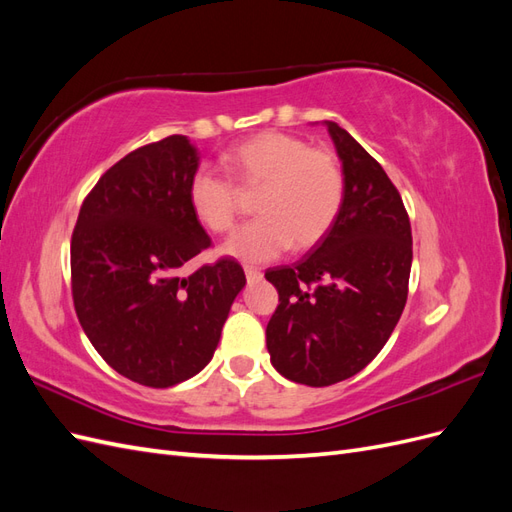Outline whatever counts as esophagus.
Masks as SVG:
<instances>
[{"label":"esophagus","mask_w":512,"mask_h":512,"mask_svg":"<svg viewBox=\"0 0 512 512\" xmlns=\"http://www.w3.org/2000/svg\"><path fill=\"white\" fill-rule=\"evenodd\" d=\"M245 277H247V282H260L262 280V273H260V269H256V267H245Z\"/></svg>","instance_id":"1"}]
</instances>
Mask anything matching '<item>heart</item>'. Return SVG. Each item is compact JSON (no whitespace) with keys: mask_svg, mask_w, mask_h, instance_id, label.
<instances>
[{"mask_svg":"<svg viewBox=\"0 0 512 512\" xmlns=\"http://www.w3.org/2000/svg\"><path fill=\"white\" fill-rule=\"evenodd\" d=\"M228 173L243 185H262L258 218L243 224L222 252L243 262H269L294 245L307 250L333 228L344 203V173L327 149H312L286 132H262L224 156ZM188 200L196 220L211 232H226L237 218V192L209 166L194 170Z\"/></svg>","mask_w":512,"mask_h":512,"instance_id":"obj_1","label":"heart"}]
</instances>
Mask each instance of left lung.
Wrapping results in <instances>:
<instances>
[{"label":"left lung","instance_id":"obj_1","mask_svg":"<svg viewBox=\"0 0 512 512\" xmlns=\"http://www.w3.org/2000/svg\"><path fill=\"white\" fill-rule=\"evenodd\" d=\"M322 126L342 162V209L297 265L265 273L280 294L267 324L271 363L307 386L342 382L376 359L404 312L412 267V230L397 188L344 128Z\"/></svg>","mask_w":512,"mask_h":512}]
</instances>
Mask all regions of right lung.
Segmentation results:
<instances>
[{
	"instance_id": "1",
	"label": "right lung",
	"mask_w": 512,
	"mask_h": 512,
	"mask_svg": "<svg viewBox=\"0 0 512 512\" xmlns=\"http://www.w3.org/2000/svg\"><path fill=\"white\" fill-rule=\"evenodd\" d=\"M200 153L168 136L128 153L85 198L70 245L74 309L117 374L153 389L203 371L245 286L237 260L188 273L211 245L188 200Z\"/></svg>"
}]
</instances>
